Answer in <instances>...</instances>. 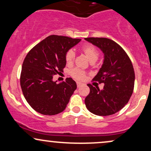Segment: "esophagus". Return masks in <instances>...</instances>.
Wrapping results in <instances>:
<instances>
[{"instance_id": "1", "label": "esophagus", "mask_w": 151, "mask_h": 151, "mask_svg": "<svg viewBox=\"0 0 151 151\" xmlns=\"http://www.w3.org/2000/svg\"><path fill=\"white\" fill-rule=\"evenodd\" d=\"M77 86L78 87H80V86L82 85V83L81 82H79V81H77Z\"/></svg>"}]
</instances>
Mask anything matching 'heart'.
Wrapping results in <instances>:
<instances>
[{"label":"heart","instance_id":"1","mask_svg":"<svg viewBox=\"0 0 151 151\" xmlns=\"http://www.w3.org/2000/svg\"><path fill=\"white\" fill-rule=\"evenodd\" d=\"M82 50L89 61H96L99 57V52L97 49L94 46L91 45H85L82 47ZM74 58H75V52L74 50H69L67 52L65 55V60L68 65H70L74 62ZM71 75L74 78L79 80H82L85 77V73L84 71H82L79 68H74L70 72Z\"/></svg>","mask_w":151,"mask_h":151}]
</instances>
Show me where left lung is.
<instances>
[{"label": "left lung", "instance_id": "8db88e82", "mask_svg": "<svg viewBox=\"0 0 151 151\" xmlns=\"http://www.w3.org/2000/svg\"><path fill=\"white\" fill-rule=\"evenodd\" d=\"M85 40L104 55L103 65L93 79L104 83V89L100 90L87 84L90 92L84 101L86 107L96 115H112L124 108L132 95L135 81L133 65L124 50L111 40L105 37Z\"/></svg>", "mask_w": 151, "mask_h": 151}]
</instances>
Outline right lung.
Returning a JSON list of instances; mask_svg holds the SVG:
<instances>
[{"label":"right lung","instance_id":"right-lung-1","mask_svg":"<svg viewBox=\"0 0 151 151\" xmlns=\"http://www.w3.org/2000/svg\"><path fill=\"white\" fill-rule=\"evenodd\" d=\"M81 39L48 36L26 55L20 74V86L26 101L38 113L55 115L65 110L77 84L72 78L58 84L53 75L63 72L65 55Z\"/></svg>","mask_w":151,"mask_h":151}]
</instances>
